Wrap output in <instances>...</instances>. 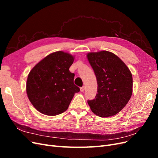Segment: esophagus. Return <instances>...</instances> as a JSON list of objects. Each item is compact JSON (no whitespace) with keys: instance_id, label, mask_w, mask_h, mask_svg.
<instances>
[{"instance_id":"34e87169","label":"esophagus","mask_w":158,"mask_h":158,"mask_svg":"<svg viewBox=\"0 0 158 158\" xmlns=\"http://www.w3.org/2000/svg\"><path fill=\"white\" fill-rule=\"evenodd\" d=\"M84 89H85V86H84H84H82V87H81L80 88V92H84Z\"/></svg>"}]
</instances>
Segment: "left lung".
Wrapping results in <instances>:
<instances>
[{
	"instance_id": "obj_1",
	"label": "left lung",
	"mask_w": 158,
	"mask_h": 158,
	"mask_svg": "<svg viewBox=\"0 0 158 158\" xmlns=\"http://www.w3.org/2000/svg\"><path fill=\"white\" fill-rule=\"evenodd\" d=\"M87 57L98 83L96 96L88 103L96 115L112 117L121 111L131 98L132 74L125 63L111 52H89Z\"/></svg>"
}]
</instances>
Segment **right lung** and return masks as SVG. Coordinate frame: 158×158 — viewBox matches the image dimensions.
<instances>
[{
    "label": "right lung",
    "instance_id": "right-lung-1",
    "mask_svg": "<svg viewBox=\"0 0 158 158\" xmlns=\"http://www.w3.org/2000/svg\"><path fill=\"white\" fill-rule=\"evenodd\" d=\"M74 56L56 51L40 61L27 76L26 93L38 111L54 116L67 110L80 88L74 84V74L69 70Z\"/></svg>",
    "mask_w": 158,
    "mask_h": 158
}]
</instances>
